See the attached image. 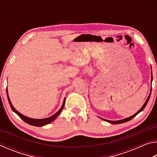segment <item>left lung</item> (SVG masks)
Here are the masks:
<instances>
[{
	"label": "left lung",
	"instance_id": "1",
	"mask_svg": "<svg viewBox=\"0 0 157 157\" xmlns=\"http://www.w3.org/2000/svg\"><path fill=\"white\" fill-rule=\"evenodd\" d=\"M152 73V72H151ZM152 77H151V82H152V75H151ZM151 91H152V89L150 90V95H149V96H148V98H147V99L146 100V101H145V102L144 103V105H143V107L140 108V109L139 110V111H138L137 112L135 113V114H134V115L133 116H130V117H129V118H124V119H123V120H120V121H108V120H106V119H103V118H101V119H102V120H104V121H107V122H108V123H111V124H121V123H126V122H127V121H130V120H132V119L133 118H134L135 116H136L138 113H139L140 111H142L143 109H144V108L145 107V106L147 105V102H148V101H149V99H150V95H151Z\"/></svg>",
	"mask_w": 157,
	"mask_h": 157
}]
</instances>
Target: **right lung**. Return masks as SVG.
I'll return each instance as SVG.
<instances>
[{
  "mask_svg": "<svg viewBox=\"0 0 157 157\" xmlns=\"http://www.w3.org/2000/svg\"><path fill=\"white\" fill-rule=\"evenodd\" d=\"M7 99H8L9 101V103H10V107H11L12 111L15 112L17 114V115L20 117V118L22 119V120L25 122L26 123H28L29 124H31V125H33V126H36V127H41V126H44L46 125V124H49L50 123H51L53 121L55 120V118H57V117L59 115L60 113L62 112V109L64 107V105H65V98L64 100H63V105H62V107L59 109V110L57 111V113H55L54 115H52V116L48 117V118H43V119H34V118H29V117L25 116L24 115H23V114H21V113L18 112V111L16 109L13 107V105H12V102L10 100V98H9V95H8V92H7Z\"/></svg>",
  "mask_w": 157,
  "mask_h": 157,
  "instance_id": "obj_1",
  "label": "right lung"
}]
</instances>
